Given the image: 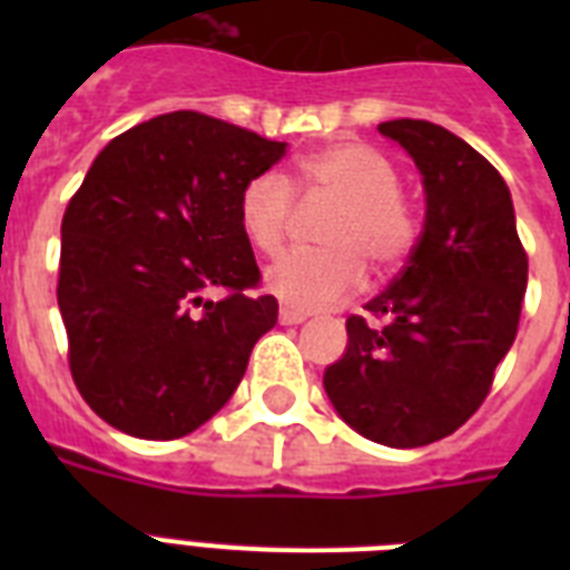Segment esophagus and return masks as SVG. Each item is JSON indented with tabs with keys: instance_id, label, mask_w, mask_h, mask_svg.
<instances>
[{
	"instance_id": "1",
	"label": "esophagus",
	"mask_w": 570,
	"mask_h": 570,
	"mask_svg": "<svg viewBox=\"0 0 570 570\" xmlns=\"http://www.w3.org/2000/svg\"><path fill=\"white\" fill-rule=\"evenodd\" d=\"M277 316H281V322H284V325H298V322L307 320V313L298 311V307H281V313H277Z\"/></svg>"
}]
</instances>
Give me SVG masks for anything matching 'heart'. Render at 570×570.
<instances>
[{
  "instance_id": "heart-1",
  "label": "heart",
  "mask_w": 570,
  "mask_h": 570,
  "mask_svg": "<svg viewBox=\"0 0 570 570\" xmlns=\"http://www.w3.org/2000/svg\"><path fill=\"white\" fill-rule=\"evenodd\" d=\"M293 189L334 200L320 242L325 248L293 250L266 272L268 293L298 311L343 302L373 272L402 266L416 242V215L399 191V171L387 156L357 141H340L298 159ZM293 189L275 171L254 174L239 189V227L257 250L275 257L293 224Z\"/></svg>"
}]
</instances>
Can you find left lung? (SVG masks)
<instances>
[{
	"instance_id": "8db88e82",
	"label": "left lung",
	"mask_w": 570,
	"mask_h": 570,
	"mask_svg": "<svg viewBox=\"0 0 570 570\" xmlns=\"http://www.w3.org/2000/svg\"><path fill=\"white\" fill-rule=\"evenodd\" d=\"M423 174L425 224L407 266L348 316V346L325 393L357 434L414 450L452 434L485 402L512 348L527 250L509 186L485 156L429 120H384Z\"/></svg>"
}]
</instances>
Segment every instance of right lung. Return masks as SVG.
<instances>
[{"mask_svg":"<svg viewBox=\"0 0 570 570\" xmlns=\"http://www.w3.org/2000/svg\"><path fill=\"white\" fill-rule=\"evenodd\" d=\"M284 154L227 120L168 111L94 159L61 218L58 311L70 375L109 425L174 441L239 387L277 302L250 295L259 268L236 200Z\"/></svg>","mask_w":570,"mask_h":570,"instance_id":"add662e5","label":"right lung"}]
</instances>
